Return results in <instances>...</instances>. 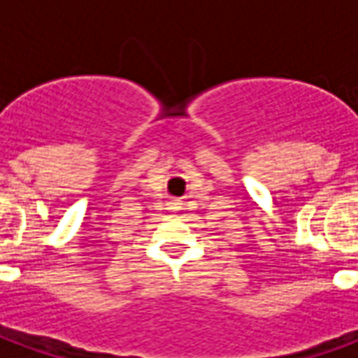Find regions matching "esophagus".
Returning a JSON list of instances; mask_svg holds the SVG:
<instances>
[{
  "mask_svg": "<svg viewBox=\"0 0 358 358\" xmlns=\"http://www.w3.org/2000/svg\"><path fill=\"white\" fill-rule=\"evenodd\" d=\"M169 209H171L172 213H180V210H182V201H180V199H172V201L169 203Z\"/></svg>",
  "mask_w": 358,
  "mask_h": 358,
  "instance_id": "34e87169",
  "label": "esophagus"
}]
</instances>
